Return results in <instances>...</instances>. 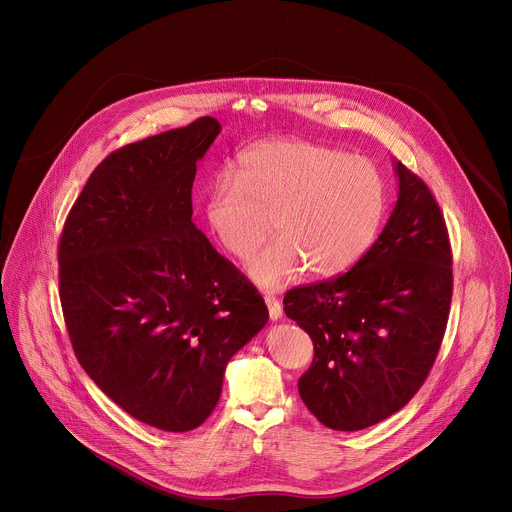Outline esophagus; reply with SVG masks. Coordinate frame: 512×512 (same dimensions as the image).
Returning <instances> with one entry per match:
<instances>
[{"label":"esophagus","mask_w":512,"mask_h":512,"mask_svg":"<svg viewBox=\"0 0 512 512\" xmlns=\"http://www.w3.org/2000/svg\"><path fill=\"white\" fill-rule=\"evenodd\" d=\"M263 298H265V304H267V310H269V318L271 320H279L281 318V304H279V300L275 296H271V294H265Z\"/></svg>","instance_id":"1"}]
</instances>
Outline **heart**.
I'll use <instances>...</instances> for the list:
<instances>
[{"mask_svg":"<svg viewBox=\"0 0 512 512\" xmlns=\"http://www.w3.org/2000/svg\"><path fill=\"white\" fill-rule=\"evenodd\" d=\"M387 204L385 178L367 158L324 145L279 139L247 150L237 170L212 176L206 225L237 259L251 257L271 233L279 237L249 263L263 287L300 277H330L352 267L373 245Z\"/></svg>","mask_w":512,"mask_h":512,"instance_id":"heart-1","label":"heart"}]
</instances>
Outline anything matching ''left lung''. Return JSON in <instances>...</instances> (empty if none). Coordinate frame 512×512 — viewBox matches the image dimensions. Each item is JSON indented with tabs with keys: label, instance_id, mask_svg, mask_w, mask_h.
I'll return each mask as SVG.
<instances>
[{
	"label": "left lung",
	"instance_id": "8db88e82",
	"mask_svg": "<svg viewBox=\"0 0 512 512\" xmlns=\"http://www.w3.org/2000/svg\"><path fill=\"white\" fill-rule=\"evenodd\" d=\"M399 200L354 267L289 289L285 316L314 342L298 389L320 423L371 427L405 407L440 352L452 304V247L429 186L397 162Z\"/></svg>",
	"mask_w": 512,
	"mask_h": 512
}]
</instances>
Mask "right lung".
<instances>
[{
	"mask_svg": "<svg viewBox=\"0 0 512 512\" xmlns=\"http://www.w3.org/2000/svg\"><path fill=\"white\" fill-rule=\"evenodd\" d=\"M218 133L200 117L109 154L58 241L60 306L81 367L164 431L204 423L227 362L269 318L257 287L192 223L196 162Z\"/></svg>",
	"mask_w": 512,
	"mask_h": 512,
	"instance_id": "1",
	"label": "right lung"
}]
</instances>
